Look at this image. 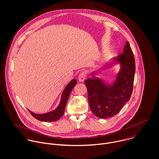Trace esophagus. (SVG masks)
<instances>
[{"instance_id":"obj_1","label":"esophagus","mask_w":159,"mask_h":159,"mask_svg":"<svg viewBox=\"0 0 159 159\" xmlns=\"http://www.w3.org/2000/svg\"><path fill=\"white\" fill-rule=\"evenodd\" d=\"M86 78V73L84 71L81 72L78 76V80H79V81L80 82L84 81Z\"/></svg>"}]
</instances>
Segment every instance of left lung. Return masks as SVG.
Wrapping results in <instances>:
<instances>
[{"label":"left lung","instance_id":"left-lung-1","mask_svg":"<svg viewBox=\"0 0 159 159\" xmlns=\"http://www.w3.org/2000/svg\"><path fill=\"white\" fill-rule=\"evenodd\" d=\"M113 61L120 63V69L112 85L107 84L100 79L94 78L93 73L92 78L84 81L91 110L97 117L102 119L118 113L130 100L133 91L135 61L129 42L125 45L123 53L114 58ZM110 65L109 63L107 66Z\"/></svg>","mask_w":159,"mask_h":159}]
</instances>
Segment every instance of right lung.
Instances as JSON below:
<instances>
[{
    "instance_id": "right-lung-1",
    "label": "right lung",
    "mask_w": 159,
    "mask_h": 159,
    "mask_svg": "<svg viewBox=\"0 0 159 159\" xmlns=\"http://www.w3.org/2000/svg\"><path fill=\"white\" fill-rule=\"evenodd\" d=\"M76 84L77 80L76 79L72 80L68 83L64 91L62 92L61 100L59 106L54 110L45 114H35L29 110V112L35 119L41 121L54 122L59 120L64 113L65 108L68 100L69 95L71 93V91H72V89Z\"/></svg>"
}]
</instances>
